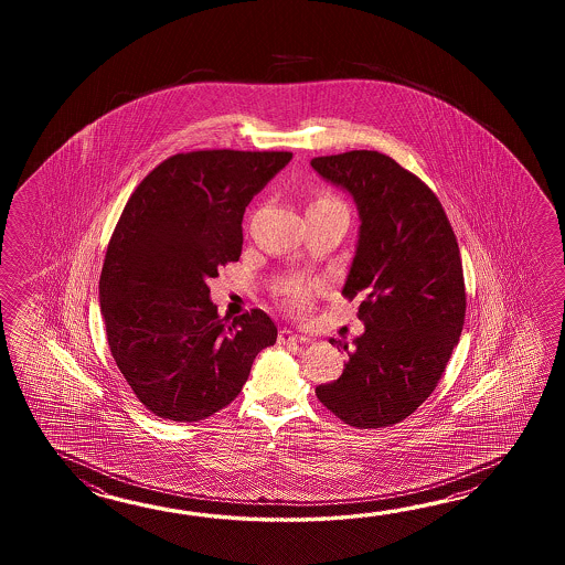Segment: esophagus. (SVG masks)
<instances>
[{
	"label": "esophagus",
	"instance_id": "obj_1",
	"mask_svg": "<svg viewBox=\"0 0 565 565\" xmlns=\"http://www.w3.org/2000/svg\"><path fill=\"white\" fill-rule=\"evenodd\" d=\"M307 341H309V337L292 333L290 329H282L280 335H278V343L280 345H295V343H307Z\"/></svg>",
	"mask_w": 565,
	"mask_h": 565
}]
</instances>
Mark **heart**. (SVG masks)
Returning <instances> with one entry per match:
<instances>
[{
	"label": "heart",
	"mask_w": 565,
	"mask_h": 565,
	"mask_svg": "<svg viewBox=\"0 0 565 565\" xmlns=\"http://www.w3.org/2000/svg\"><path fill=\"white\" fill-rule=\"evenodd\" d=\"M331 202H339V200H335L333 195H327V193L312 200V204H331ZM309 292H311V285L307 280H299V278L288 280V282L280 287L282 300H285V305H288L290 309H300L309 299Z\"/></svg>",
	"instance_id": "obj_1"
}]
</instances>
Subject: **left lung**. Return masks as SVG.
<instances>
[{"instance_id": "1", "label": "left lung", "mask_w": 565, "mask_h": 565, "mask_svg": "<svg viewBox=\"0 0 565 565\" xmlns=\"http://www.w3.org/2000/svg\"><path fill=\"white\" fill-rule=\"evenodd\" d=\"M324 180L360 210V241L343 297L365 324L341 377L315 394L355 428H385L420 408L440 382L465 324L457 236L436 193L380 151L315 157Z\"/></svg>"}]
</instances>
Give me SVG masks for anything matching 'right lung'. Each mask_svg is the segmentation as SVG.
I'll list each match as a JSON object with an SVG mask.
<instances>
[{
    "label": "right lung",
    "mask_w": 565,
    "mask_h": 565,
    "mask_svg": "<svg viewBox=\"0 0 565 565\" xmlns=\"http://www.w3.org/2000/svg\"><path fill=\"white\" fill-rule=\"evenodd\" d=\"M290 151L200 149L151 169L122 207L98 280L108 348L132 394L163 420L226 408L277 343L260 309L232 323L207 280L242 253V216Z\"/></svg>",
    "instance_id": "1"
}]
</instances>
